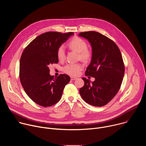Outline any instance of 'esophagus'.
I'll return each instance as SVG.
<instances>
[{
	"mask_svg": "<svg viewBox=\"0 0 146 146\" xmlns=\"http://www.w3.org/2000/svg\"><path fill=\"white\" fill-rule=\"evenodd\" d=\"M70 79H71V80L73 81V80H76V79H77V77H70Z\"/></svg>",
	"mask_w": 146,
	"mask_h": 146,
	"instance_id": "esophagus-1",
	"label": "esophagus"
}]
</instances>
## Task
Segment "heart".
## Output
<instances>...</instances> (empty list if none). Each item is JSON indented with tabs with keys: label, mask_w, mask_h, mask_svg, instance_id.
Wrapping results in <instances>:
<instances>
[{
	"label": "heart",
	"mask_w": 146,
	"mask_h": 146,
	"mask_svg": "<svg viewBox=\"0 0 146 146\" xmlns=\"http://www.w3.org/2000/svg\"><path fill=\"white\" fill-rule=\"evenodd\" d=\"M68 46L71 49L79 53L80 57L82 60L88 61L91 59V52L87 49V44L84 40L78 37H75L69 41ZM57 56L60 60L64 58L65 48L63 46H61L58 48ZM82 68L83 66L80 64H70L64 68V70L65 73L70 75L77 76Z\"/></svg>",
	"instance_id": "obj_1"
}]
</instances>
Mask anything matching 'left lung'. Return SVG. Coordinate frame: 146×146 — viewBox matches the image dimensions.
I'll return each instance as SVG.
<instances>
[{
    "mask_svg": "<svg viewBox=\"0 0 146 146\" xmlns=\"http://www.w3.org/2000/svg\"><path fill=\"white\" fill-rule=\"evenodd\" d=\"M87 39L92 48L90 64L86 76L82 77L84 86L79 90L82 99L91 105H106L117 94L121 86L125 67L121 52L113 41L95 31L81 32L78 35Z\"/></svg>",
    "mask_w": 146,
    "mask_h": 146,
    "instance_id": "left-lung-1",
    "label": "left lung"
}]
</instances>
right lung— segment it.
I'll list each match as a JSON object with an SVG mask.
<instances>
[{
    "label": "right lung",
    "mask_w": 146,
    "mask_h": 146,
    "mask_svg": "<svg viewBox=\"0 0 146 146\" xmlns=\"http://www.w3.org/2000/svg\"><path fill=\"white\" fill-rule=\"evenodd\" d=\"M73 32H48L36 37L24 50L19 61V78L28 96L43 107H50L60 99L70 78L66 74H50L49 65L57 64V51Z\"/></svg>",
    "instance_id": "obj_1"
}]
</instances>
